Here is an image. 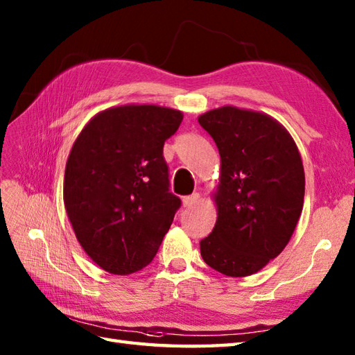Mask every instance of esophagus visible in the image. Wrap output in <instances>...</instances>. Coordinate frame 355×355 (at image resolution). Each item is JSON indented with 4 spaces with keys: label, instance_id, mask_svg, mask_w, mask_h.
<instances>
[{
    "label": "esophagus",
    "instance_id": "esophagus-1",
    "mask_svg": "<svg viewBox=\"0 0 355 355\" xmlns=\"http://www.w3.org/2000/svg\"><path fill=\"white\" fill-rule=\"evenodd\" d=\"M198 200H200V193H192V195H189V197L183 198V206L184 207H192V206L197 205Z\"/></svg>",
    "mask_w": 355,
    "mask_h": 355
}]
</instances>
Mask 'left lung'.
Returning <instances> with one entry per match:
<instances>
[{"instance_id": "1", "label": "left lung", "mask_w": 355, "mask_h": 355, "mask_svg": "<svg viewBox=\"0 0 355 355\" xmlns=\"http://www.w3.org/2000/svg\"><path fill=\"white\" fill-rule=\"evenodd\" d=\"M198 122L221 157L216 224L201 239L209 267L232 277L253 275L281 253L302 214L305 173L288 131L267 114L235 107Z\"/></svg>"}]
</instances>
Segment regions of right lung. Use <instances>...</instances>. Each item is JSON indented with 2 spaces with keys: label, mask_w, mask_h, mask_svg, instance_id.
I'll list each match as a JSON object with an SVG mask.
<instances>
[{
  "label": "right lung",
  "mask_w": 355,
  "mask_h": 355,
  "mask_svg": "<svg viewBox=\"0 0 355 355\" xmlns=\"http://www.w3.org/2000/svg\"><path fill=\"white\" fill-rule=\"evenodd\" d=\"M182 120L172 108L123 105L94 116L74 141L65 210L82 248L108 273L145 268L182 206L163 157Z\"/></svg>",
  "instance_id": "add662e5"
}]
</instances>
